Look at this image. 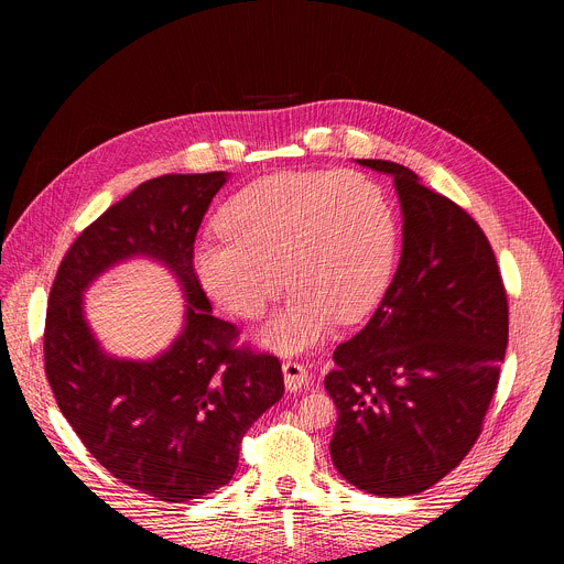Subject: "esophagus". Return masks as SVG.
I'll list each match as a JSON object with an SVG mask.
<instances>
[{"instance_id":"34e87169","label":"esophagus","mask_w":564,"mask_h":564,"mask_svg":"<svg viewBox=\"0 0 564 564\" xmlns=\"http://www.w3.org/2000/svg\"><path fill=\"white\" fill-rule=\"evenodd\" d=\"M282 372H284V386H286V391H291V393L302 391V386H305V383L310 381L307 368L302 366V364H297V361H286V364H282Z\"/></svg>"}]
</instances>
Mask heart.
Wrapping results in <instances>:
<instances>
[{
	"mask_svg": "<svg viewBox=\"0 0 564 564\" xmlns=\"http://www.w3.org/2000/svg\"><path fill=\"white\" fill-rule=\"evenodd\" d=\"M224 235L196 243L200 286L230 314L259 318L289 305L262 338L282 352L323 340L338 321L370 316L391 286L400 224L386 189L361 171H282L237 192L219 214Z\"/></svg>",
	"mask_w": 564,
	"mask_h": 564,
	"instance_id": "heart-1",
	"label": "heart"
}]
</instances>
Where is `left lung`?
I'll use <instances>...</instances> for the list:
<instances>
[{
    "mask_svg": "<svg viewBox=\"0 0 564 564\" xmlns=\"http://www.w3.org/2000/svg\"><path fill=\"white\" fill-rule=\"evenodd\" d=\"M402 257L368 325L334 350L325 388L329 443L345 481L379 497L417 495L471 449L499 383L508 300L488 237L471 216L398 162Z\"/></svg>",
    "mask_w": 564,
    "mask_h": 564,
    "instance_id": "left-lung-1",
    "label": "left lung"
}]
</instances>
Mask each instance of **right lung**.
<instances>
[{"mask_svg":"<svg viewBox=\"0 0 564 564\" xmlns=\"http://www.w3.org/2000/svg\"><path fill=\"white\" fill-rule=\"evenodd\" d=\"M226 171L169 173L108 207L69 246L50 293L45 372L80 443L121 484L185 503L230 484L252 422L284 395L278 357L235 348L228 321L212 316L192 254ZM147 256L177 275L184 332L149 362L102 352L82 312L101 272Z\"/></svg>","mask_w":564,"mask_h":564,"instance_id":"add662e5","label":"right lung"}]
</instances>
